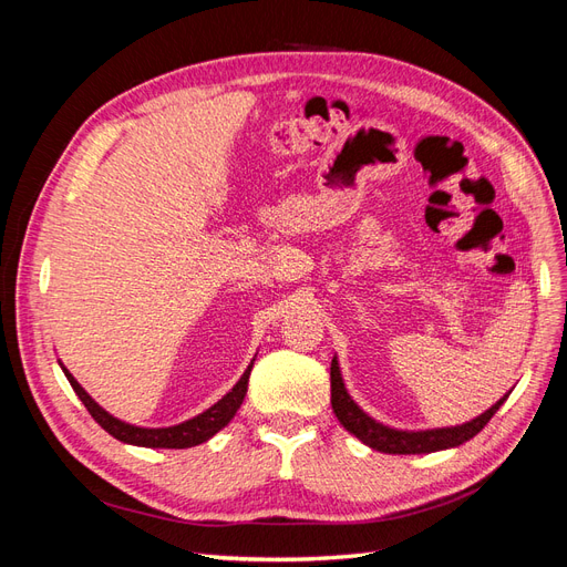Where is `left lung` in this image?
<instances>
[{"mask_svg":"<svg viewBox=\"0 0 567 567\" xmlns=\"http://www.w3.org/2000/svg\"><path fill=\"white\" fill-rule=\"evenodd\" d=\"M504 402L506 398H502L492 409H487L485 414H480L471 423H463L456 427H435V431H419V433L394 431V427L375 423L352 402L346 385H342L338 362L336 359L331 362V406L336 411L338 421L346 425V431H350L354 437L369 444L371 450H379L385 454H431L437 450L458 447V444H463L483 431V427L489 423V419L496 414V409H499Z\"/></svg>","mask_w":567,"mask_h":567,"instance_id":"obj_1","label":"left lung"}]
</instances>
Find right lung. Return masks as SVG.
I'll return each instance as SVG.
<instances>
[{"mask_svg":"<svg viewBox=\"0 0 567 567\" xmlns=\"http://www.w3.org/2000/svg\"><path fill=\"white\" fill-rule=\"evenodd\" d=\"M250 369H252V364L246 369V373L241 375V381H238L217 404H213L208 411H203V414H198L196 419L184 421V423L173 425V427H136V425L117 421L109 414V411L101 409L87 392L82 390V385L73 379L71 373H68V369H63V373H65V379L71 381V385H73L78 398L82 400V404L87 406L92 419L115 440L127 442V444H140V447L186 450V447H196V444H200L205 440H210L217 431H221V427H225L234 419V414L238 411V406H241L246 392H248Z\"/></svg>","mask_w":567,"mask_h":567,"instance_id":"right-lung-1","label":"right lung"}]
</instances>
